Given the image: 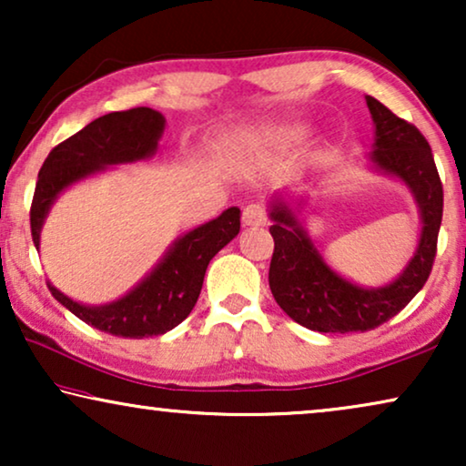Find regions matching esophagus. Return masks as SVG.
<instances>
[{
  "label": "esophagus",
  "instance_id": "1",
  "mask_svg": "<svg viewBox=\"0 0 466 466\" xmlns=\"http://www.w3.org/2000/svg\"><path fill=\"white\" fill-rule=\"evenodd\" d=\"M241 222H244L246 227H263L267 222V209L260 206V203H250V206L244 208Z\"/></svg>",
  "mask_w": 466,
  "mask_h": 466
}]
</instances>
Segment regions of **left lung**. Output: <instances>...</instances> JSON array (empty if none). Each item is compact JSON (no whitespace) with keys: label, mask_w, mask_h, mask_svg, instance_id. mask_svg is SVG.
I'll return each mask as SVG.
<instances>
[{"label":"left lung","mask_w":466,"mask_h":466,"mask_svg":"<svg viewBox=\"0 0 466 466\" xmlns=\"http://www.w3.org/2000/svg\"><path fill=\"white\" fill-rule=\"evenodd\" d=\"M375 123L373 161L410 184L422 212V238L416 257L384 289L367 290L330 271L301 225L286 206H273V257L269 289L292 320L318 333H356L378 329L422 290L437 257L443 218V184L426 137L416 125L399 118L378 99L367 97Z\"/></svg>","instance_id":"8db88e82"}]
</instances>
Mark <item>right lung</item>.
I'll return each mask as SVG.
<instances>
[{
    "label": "right lung",
    "mask_w": 466,
    "mask_h": 466,
    "mask_svg": "<svg viewBox=\"0 0 466 466\" xmlns=\"http://www.w3.org/2000/svg\"><path fill=\"white\" fill-rule=\"evenodd\" d=\"M165 118L152 107H131L95 118L85 129L55 146L37 174L34 201L29 209L31 238L40 246V228L50 203L63 188L104 165L137 161L157 150ZM239 233V209L228 208L218 218L197 227L176 241L163 263L137 289L116 303L104 308H85L61 295L55 286L48 290L88 327L129 339L157 337L177 327L199 299L206 269L218 250Z\"/></svg>",
    "instance_id": "obj_1"
}]
</instances>
